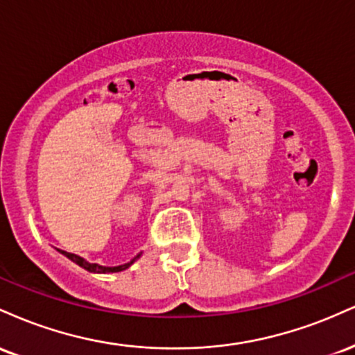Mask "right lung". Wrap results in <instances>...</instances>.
I'll use <instances>...</instances> for the list:
<instances>
[{"mask_svg": "<svg viewBox=\"0 0 355 355\" xmlns=\"http://www.w3.org/2000/svg\"><path fill=\"white\" fill-rule=\"evenodd\" d=\"M60 252H61V254H63L64 257H68V259L73 260V262H75V263H78L80 267H83L85 270H88V272H95V274H110V272H121V270H125V268H128L130 266H132V263L135 262V260L138 259V257H140V255H137L135 259L132 260V262L125 263V266H118V267H103V266H98V263H89V262H87V260H85V259H81V257L75 255V254H70V252H64V250H60Z\"/></svg>", "mask_w": 355, "mask_h": 355, "instance_id": "1", "label": "right lung"}]
</instances>
